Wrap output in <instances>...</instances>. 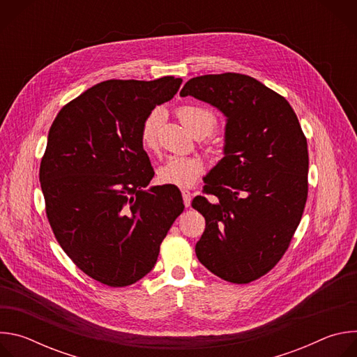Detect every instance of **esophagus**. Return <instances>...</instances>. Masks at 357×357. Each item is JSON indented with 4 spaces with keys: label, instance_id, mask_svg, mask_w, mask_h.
<instances>
[{
    "label": "esophagus",
    "instance_id": "obj_1",
    "mask_svg": "<svg viewBox=\"0 0 357 357\" xmlns=\"http://www.w3.org/2000/svg\"><path fill=\"white\" fill-rule=\"evenodd\" d=\"M181 192H182V197H183L185 206L189 208V206H190V202H192V193H190L188 189H182Z\"/></svg>",
    "mask_w": 357,
    "mask_h": 357
}]
</instances>
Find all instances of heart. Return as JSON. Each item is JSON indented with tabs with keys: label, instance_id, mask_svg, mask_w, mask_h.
<instances>
[{
	"label": "heart",
	"instance_id": "b5f03b06",
	"mask_svg": "<svg viewBox=\"0 0 357 357\" xmlns=\"http://www.w3.org/2000/svg\"><path fill=\"white\" fill-rule=\"evenodd\" d=\"M181 121L193 134H211L216 126V114L199 105H182L176 109ZM164 123V113L157 109L152 110L142 121L139 128V142L144 149L155 151L158 148V137ZM205 171L202 160L196 157H169L158 169V179L162 183L178 188L192 186Z\"/></svg>",
	"mask_w": 357,
	"mask_h": 357
}]
</instances>
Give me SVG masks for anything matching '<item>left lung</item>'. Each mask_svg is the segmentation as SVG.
I'll list each match as a JSON object with an SVG mask.
<instances>
[{"mask_svg":"<svg viewBox=\"0 0 357 357\" xmlns=\"http://www.w3.org/2000/svg\"><path fill=\"white\" fill-rule=\"evenodd\" d=\"M193 96L226 117L223 160L206 176L192 208L206 227L195 251L219 278L248 284L282 259L308 197V144L285 97L240 73L188 80Z\"/></svg>","mask_w":357,"mask_h":357,"instance_id":"obj_1","label":"left lung"}]
</instances>
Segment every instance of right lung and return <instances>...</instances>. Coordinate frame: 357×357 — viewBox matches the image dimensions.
Wrapping results in <instances>:
<instances>
[{
  "label": "right lung",
  "mask_w": 357,
  "mask_h": 357,
  "mask_svg": "<svg viewBox=\"0 0 357 357\" xmlns=\"http://www.w3.org/2000/svg\"><path fill=\"white\" fill-rule=\"evenodd\" d=\"M182 79L106 80L62 107L50 126L39 181L52 231L84 274L127 287L154 268L185 205L176 186L142 190L154 176L139 142L144 119Z\"/></svg>",
  "instance_id": "1"
}]
</instances>
